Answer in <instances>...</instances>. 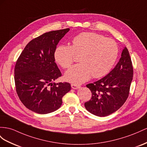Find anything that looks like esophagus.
<instances>
[{"label":"esophagus","instance_id":"esophagus-1","mask_svg":"<svg viewBox=\"0 0 147 147\" xmlns=\"http://www.w3.org/2000/svg\"><path fill=\"white\" fill-rule=\"evenodd\" d=\"M71 88H72L74 89H80L81 88V86H79V85L72 84H71Z\"/></svg>","mask_w":147,"mask_h":147}]
</instances>
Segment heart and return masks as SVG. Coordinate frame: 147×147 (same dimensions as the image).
<instances>
[{
    "mask_svg": "<svg viewBox=\"0 0 147 147\" xmlns=\"http://www.w3.org/2000/svg\"><path fill=\"white\" fill-rule=\"evenodd\" d=\"M72 46L61 45L56 48L55 58L63 68L73 63L76 55L80 56V63L67 71L65 80L79 85L88 81L92 76L103 77L114 66L119 55L115 41L95 33L84 32L73 39Z\"/></svg>",
    "mask_w": 147,
    "mask_h": 147,
    "instance_id": "1",
    "label": "heart"
}]
</instances>
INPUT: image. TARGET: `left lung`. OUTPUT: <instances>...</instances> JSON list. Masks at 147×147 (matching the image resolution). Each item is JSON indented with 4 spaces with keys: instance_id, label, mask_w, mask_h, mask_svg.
I'll return each instance as SVG.
<instances>
[{
    "instance_id": "left-lung-1",
    "label": "left lung",
    "mask_w": 147,
    "mask_h": 147,
    "mask_svg": "<svg viewBox=\"0 0 147 147\" xmlns=\"http://www.w3.org/2000/svg\"><path fill=\"white\" fill-rule=\"evenodd\" d=\"M133 73L130 54L124 47L114 68L100 80L86 85L92 92L91 99L84 103L86 110L99 117L117 111L129 96Z\"/></svg>"
}]
</instances>
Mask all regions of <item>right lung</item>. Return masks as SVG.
Here are the masks:
<instances>
[{
    "label": "right lung",
    "mask_w": 147,
    "mask_h": 147,
    "mask_svg": "<svg viewBox=\"0 0 147 147\" xmlns=\"http://www.w3.org/2000/svg\"><path fill=\"white\" fill-rule=\"evenodd\" d=\"M69 31L66 28L43 33L30 41L18 58L14 70L16 91L29 110L40 114L54 112L71 90L67 82H53L61 76L55 62L56 46Z\"/></svg>",
    "instance_id": "1"
}]
</instances>
